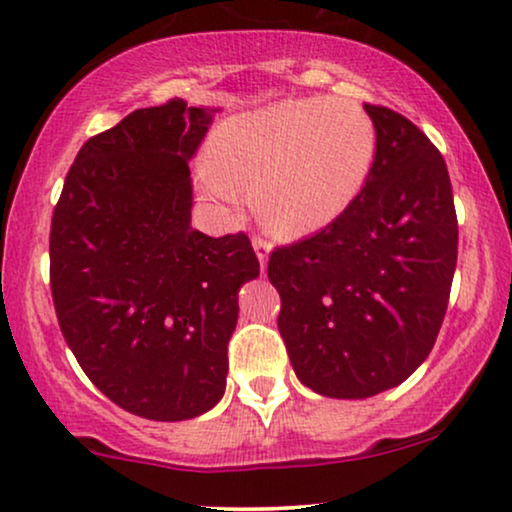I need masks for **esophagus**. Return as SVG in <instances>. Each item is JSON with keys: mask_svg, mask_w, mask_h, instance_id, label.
Here are the masks:
<instances>
[{"mask_svg": "<svg viewBox=\"0 0 512 512\" xmlns=\"http://www.w3.org/2000/svg\"><path fill=\"white\" fill-rule=\"evenodd\" d=\"M270 247H272V244L268 240H263L261 235H254V251H256V256H258V263H261V268H265V261H268Z\"/></svg>", "mask_w": 512, "mask_h": 512, "instance_id": "esophagus-1", "label": "esophagus"}]
</instances>
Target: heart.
Here are the masks:
<instances>
[{"instance_id":"b5f03b06","label":"heart","mask_w":512,"mask_h":512,"mask_svg":"<svg viewBox=\"0 0 512 512\" xmlns=\"http://www.w3.org/2000/svg\"><path fill=\"white\" fill-rule=\"evenodd\" d=\"M373 156L375 128L361 107L345 100L284 102L223 125L207 181L230 205L258 193L272 226L307 233L352 202Z\"/></svg>"}]
</instances>
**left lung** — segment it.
<instances>
[{"mask_svg": "<svg viewBox=\"0 0 512 512\" xmlns=\"http://www.w3.org/2000/svg\"><path fill=\"white\" fill-rule=\"evenodd\" d=\"M375 156L361 191L326 228L270 254L277 326L298 380L368 398L415 373L443 326L459 226L447 165L415 123L363 104Z\"/></svg>", "mask_w": 512, "mask_h": 512, "instance_id": "left-lung-1", "label": "left lung"}]
</instances>
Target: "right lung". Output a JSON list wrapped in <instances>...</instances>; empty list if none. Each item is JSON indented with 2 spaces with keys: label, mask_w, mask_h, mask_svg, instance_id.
<instances>
[{
  "label": "right lung",
  "mask_w": 512,
  "mask_h": 512,
  "mask_svg": "<svg viewBox=\"0 0 512 512\" xmlns=\"http://www.w3.org/2000/svg\"><path fill=\"white\" fill-rule=\"evenodd\" d=\"M214 114L184 100L90 137L51 221V293L88 380L118 408L181 422L226 389L237 289L258 277L247 233L191 228L188 160Z\"/></svg>",
  "instance_id": "1"
}]
</instances>
